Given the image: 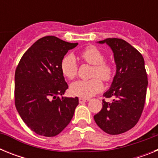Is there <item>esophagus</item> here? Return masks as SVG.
<instances>
[{
	"label": "esophagus",
	"instance_id": "1",
	"mask_svg": "<svg viewBox=\"0 0 158 158\" xmlns=\"http://www.w3.org/2000/svg\"><path fill=\"white\" fill-rule=\"evenodd\" d=\"M89 100V99L88 98H82V97H80L79 98V102H80L81 104V103H85V102H88Z\"/></svg>",
	"mask_w": 158,
	"mask_h": 158
}]
</instances>
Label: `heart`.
Returning a JSON list of instances; mask_svg holds the SVG:
<instances>
[{
  "label": "heart",
  "mask_w": 158,
  "mask_h": 158,
  "mask_svg": "<svg viewBox=\"0 0 158 158\" xmlns=\"http://www.w3.org/2000/svg\"><path fill=\"white\" fill-rule=\"evenodd\" d=\"M81 58L90 65H93L92 76L95 77L89 80H78L73 82L70 85V92L75 96L88 98L94 96L103 89L102 80H110L111 77V68L109 65L104 62V55L95 47H88L80 54ZM61 70L62 74L68 79H73L77 73V64L76 59L72 54L64 57L61 62Z\"/></svg>",
  "instance_id": "b5f03b06"
}]
</instances>
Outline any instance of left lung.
Masks as SVG:
<instances>
[{"mask_svg":"<svg viewBox=\"0 0 158 158\" xmlns=\"http://www.w3.org/2000/svg\"><path fill=\"white\" fill-rule=\"evenodd\" d=\"M97 43H106L111 49L116 73L104 93L107 98L114 97L113 102L103 100V107L94 115V120L107 134L119 135L134 127L143 111L148 86L144 58L121 39L109 38Z\"/></svg>","mask_w":158,"mask_h":158,"instance_id":"left-lung-1","label":"left lung"}]
</instances>
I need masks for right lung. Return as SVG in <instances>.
I'll use <instances>...</instances> for the list:
<instances>
[{"label": "right lung", "instance_id": "obj_1", "mask_svg": "<svg viewBox=\"0 0 158 158\" xmlns=\"http://www.w3.org/2000/svg\"><path fill=\"white\" fill-rule=\"evenodd\" d=\"M55 36L41 38L27 50L15 73V104L25 124L37 135L53 137L70 123L77 97L60 98L68 89L61 70L66 53L77 46Z\"/></svg>", "mask_w": 158, "mask_h": 158}]
</instances>
